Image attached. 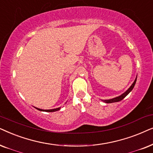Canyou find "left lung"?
Here are the masks:
<instances>
[{"mask_svg": "<svg viewBox=\"0 0 153 153\" xmlns=\"http://www.w3.org/2000/svg\"><path fill=\"white\" fill-rule=\"evenodd\" d=\"M136 78H137V77H136ZM136 78L135 79V80H134V82H133V84H132L131 86H130V87L129 89H127V91H125V93H123V94L119 96V97H115V98H113V99H108V100H103V101H104L105 103H115V102H118V101H120L123 100V99H124V98L127 97V96L129 94V93L131 91L132 89H133V88L134 87V85H135L136 84Z\"/></svg>", "mask_w": 153, "mask_h": 153, "instance_id": "8db88e82", "label": "left lung"}]
</instances>
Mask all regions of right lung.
Returning a JSON list of instances; mask_svg holds the SVG:
<instances>
[{
  "mask_svg": "<svg viewBox=\"0 0 153 153\" xmlns=\"http://www.w3.org/2000/svg\"><path fill=\"white\" fill-rule=\"evenodd\" d=\"M36 109L38 110V111H45V112H54V111H59L61 107L60 108H54V109H50V110H42V109H40V108H36Z\"/></svg>",
  "mask_w": 153,
  "mask_h": 153,
  "instance_id": "right-lung-1",
  "label": "right lung"
}]
</instances>
